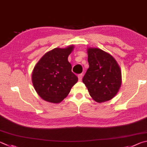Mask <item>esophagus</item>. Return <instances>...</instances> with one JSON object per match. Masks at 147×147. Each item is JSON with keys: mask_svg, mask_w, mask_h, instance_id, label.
<instances>
[{"mask_svg": "<svg viewBox=\"0 0 147 147\" xmlns=\"http://www.w3.org/2000/svg\"><path fill=\"white\" fill-rule=\"evenodd\" d=\"M83 75H84V74H83L82 73V74H80L78 76V80H79V81H82V78H83Z\"/></svg>", "mask_w": 147, "mask_h": 147, "instance_id": "34e87169", "label": "esophagus"}]
</instances>
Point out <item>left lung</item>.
<instances>
[{
	"label": "left lung",
	"mask_w": 147,
	"mask_h": 147,
	"mask_svg": "<svg viewBox=\"0 0 147 147\" xmlns=\"http://www.w3.org/2000/svg\"><path fill=\"white\" fill-rule=\"evenodd\" d=\"M89 67L82 81L92 99L98 103L111 100L121 84V71L112 56L98 48H88Z\"/></svg>",
	"instance_id": "obj_1"
}]
</instances>
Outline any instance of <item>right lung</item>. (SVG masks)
<instances>
[{
    "label": "right lung",
    "mask_w": 147,
    "mask_h": 147,
    "mask_svg": "<svg viewBox=\"0 0 147 147\" xmlns=\"http://www.w3.org/2000/svg\"><path fill=\"white\" fill-rule=\"evenodd\" d=\"M73 48V45L66 48H55L46 53L34 66L32 82L36 92L45 101L61 102L78 82L68 61Z\"/></svg>",
    "instance_id": "obj_1"
}]
</instances>
